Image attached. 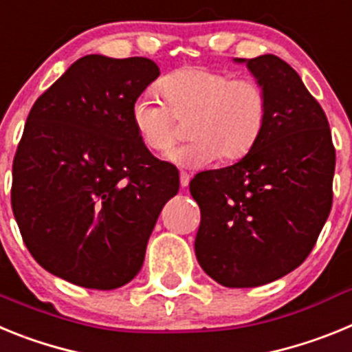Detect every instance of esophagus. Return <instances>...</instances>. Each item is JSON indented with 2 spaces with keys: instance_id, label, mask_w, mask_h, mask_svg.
I'll list each match as a JSON object with an SVG mask.
<instances>
[{
  "instance_id": "obj_1",
  "label": "esophagus",
  "mask_w": 352,
  "mask_h": 352,
  "mask_svg": "<svg viewBox=\"0 0 352 352\" xmlns=\"http://www.w3.org/2000/svg\"><path fill=\"white\" fill-rule=\"evenodd\" d=\"M179 183H182V188H186L188 183H190V176H188L186 173H182L179 174Z\"/></svg>"
}]
</instances>
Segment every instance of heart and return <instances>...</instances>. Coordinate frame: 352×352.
<instances>
[{"mask_svg": "<svg viewBox=\"0 0 352 352\" xmlns=\"http://www.w3.org/2000/svg\"><path fill=\"white\" fill-rule=\"evenodd\" d=\"M164 100L142 93L130 107V120L146 149L164 153L179 135L178 123L188 121L192 141L167 155L182 169H201L219 157L238 160L259 139L268 116V93L250 77H236L204 67L170 72L158 84Z\"/></svg>", "mask_w": 352, "mask_h": 352, "instance_id": "obj_1", "label": "heart"}]
</instances>
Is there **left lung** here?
I'll list each match as a JSON object with an SVG mask.
<instances>
[{
  "label": "left lung",
  "mask_w": 352,
  "mask_h": 352,
  "mask_svg": "<svg viewBox=\"0 0 352 352\" xmlns=\"http://www.w3.org/2000/svg\"><path fill=\"white\" fill-rule=\"evenodd\" d=\"M245 63L268 93L259 139L241 160L190 182L201 208L195 257L226 287H257L298 268L333 201L328 120L294 68L273 54Z\"/></svg>",
  "instance_id": "obj_1"
}]
</instances>
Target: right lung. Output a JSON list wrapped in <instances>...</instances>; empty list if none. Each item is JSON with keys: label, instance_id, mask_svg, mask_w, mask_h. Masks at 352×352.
I'll list each match as a JSON object with an SVG mask.
<instances>
[{"label": "right lung", "instance_id": "add662e5", "mask_svg": "<svg viewBox=\"0 0 352 352\" xmlns=\"http://www.w3.org/2000/svg\"><path fill=\"white\" fill-rule=\"evenodd\" d=\"M160 76L148 58L84 56L31 107L14 158L12 210L43 270L86 289L129 284L178 169L142 146L132 102Z\"/></svg>", "mask_w": 352, "mask_h": 352}]
</instances>
